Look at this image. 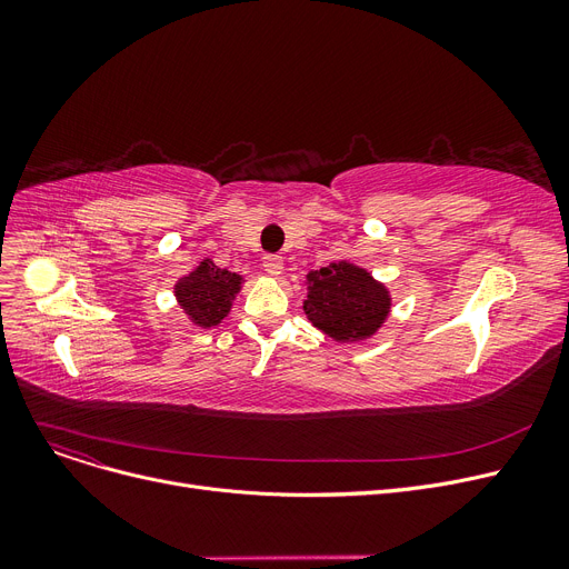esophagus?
Segmentation results:
<instances>
[{
  "label": "esophagus",
  "mask_w": 569,
  "mask_h": 569,
  "mask_svg": "<svg viewBox=\"0 0 569 569\" xmlns=\"http://www.w3.org/2000/svg\"><path fill=\"white\" fill-rule=\"evenodd\" d=\"M262 267L269 277H279L283 272V258L281 256H264Z\"/></svg>",
  "instance_id": "1"
}]
</instances>
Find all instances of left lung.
<instances>
[{
  "mask_svg": "<svg viewBox=\"0 0 569 569\" xmlns=\"http://www.w3.org/2000/svg\"><path fill=\"white\" fill-rule=\"evenodd\" d=\"M305 283L307 318L337 343L373 339L392 313L390 288L350 260L311 269Z\"/></svg>",
  "mask_w": 569,
  "mask_h": 569,
  "instance_id": "1",
  "label": "left lung"
}]
</instances>
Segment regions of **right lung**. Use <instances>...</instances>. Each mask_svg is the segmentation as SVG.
Instances as JSON below:
<instances>
[{
    "label": "right lung",
    "instance_id": "add662e5",
    "mask_svg": "<svg viewBox=\"0 0 569 569\" xmlns=\"http://www.w3.org/2000/svg\"><path fill=\"white\" fill-rule=\"evenodd\" d=\"M242 286V274L221 269L212 258H202L196 269L174 281L172 292L179 309L196 327L212 330L228 318Z\"/></svg>",
    "mask_w": 569,
    "mask_h": 569
}]
</instances>
